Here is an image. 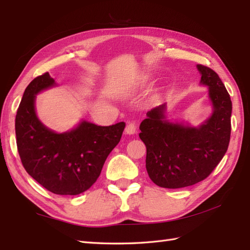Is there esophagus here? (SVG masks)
I'll list each match as a JSON object with an SVG mask.
<instances>
[{
  "label": "esophagus",
  "instance_id": "34e87169",
  "mask_svg": "<svg viewBox=\"0 0 250 250\" xmlns=\"http://www.w3.org/2000/svg\"><path fill=\"white\" fill-rule=\"evenodd\" d=\"M136 132V124L135 122H129L125 126V133L126 134H134Z\"/></svg>",
  "mask_w": 250,
  "mask_h": 250
}]
</instances>
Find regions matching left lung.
I'll list each match as a JSON object with an SVG mask.
<instances>
[{"mask_svg":"<svg viewBox=\"0 0 250 250\" xmlns=\"http://www.w3.org/2000/svg\"><path fill=\"white\" fill-rule=\"evenodd\" d=\"M201 83L208 87L214 111L198 128L166 120V104L147 113L140 137L147 149L146 169L159 187L177 189L198 184L224 158L231 135L232 102L215 71L198 64Z\"/></svg>","mask_w":250,"mask_h":250,"instance_id":"left-lung-1","label":"left lung"}]
</instances>
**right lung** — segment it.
I'll return each mask as SVG.
<instances>
[{"mask_svg": "<svg viewBox=\"0 0 250 250\" xmlns=\"http://www.w3.org/2000/svg\"><path fill=\"white\" fill-rule=\"evenodd\" d=\"M52 86L55 81L47 72L25 88L15 120L18 152L25 171L45 189L77 195L97 182L125 124L101 126L83 121L70 132L55 133L39 120L34 107L35 95Z\"/></svg>", "mask_w": 250, "mask_h": 250, "instance_id": "1", "label": "right lung"}]
</instances>
